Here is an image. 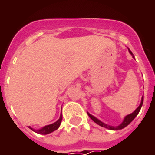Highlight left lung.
I'll list each match as a JSON object with an SVG mask.
<instances>
[{
	"label": "left lung",
	"instance_id": "left-lung-1",
	"mask_svg": "<svg viewBox=\"0 0 155 155\" xmlns=\"http://www.w3.org/2000/svg\"><path fill=\"white\" fill-rule=\"evenodd\" d=\"M129 52L133 55V53L131 52V51H129ZM142 104H143V97H142V98H141V102H140V104L139 105V107L136 109V110H134V112L132 113V114H130V115H128V116H126L125 118H124V120H123V122L119 125V126H117V127H112V126H109V125H107V124H105L104 122H102L101 121H99L98 119H97L95 116H91V114H89L88 113V116H90L91 118V120L94 121V122H96V123H97L98 125L100 126H102V127H104V128H109V129H111V130H118V129H122V128H125L126 126H128V124L130 123V122H132L133 120L134 119V117L138 115V113H139V111H140V108H141V106H142Z\"/></svg>",
	"mask_w": 155,
	"mask_h": 155
}]
</instances>
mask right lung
<instances>
[{"label": "right lung", "instance_id": "right-lung-1", "mask_svg": "<svg viewBox=\"0 0 155 155\" xmlns=\"http://www.w3.org/2000/svg\"><path fill=\"white\" fill-rule=\"evenodd\" d=\"M61 121H62V116H60V118L56 122H54L52 124H50V125H47V126H45L44 128H42L41 129H39V130H34L31 127H29V128H31L33 131H35L36 133H38V134H50V133H51V132H53L56 129H58V127H59V125H60V123H61Z\"/></svg>", "mask_w": 155, "mask_h": 155}]
</instances>
